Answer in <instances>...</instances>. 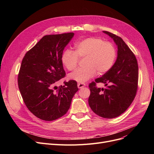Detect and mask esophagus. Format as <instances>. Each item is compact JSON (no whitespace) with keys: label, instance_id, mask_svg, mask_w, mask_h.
<instances>
[{"label":"esophagus","instance_id":"34e87169","mask_svg":"<svg viewBox=\"0 0 154 154\" xmlns=\"http://www.w3.org/2000/svg\"><path fill=\"white\" fill-rule=\"evenodd\" d=\"M77 86H78V88H81L85 87V84L84 83H78Z\"/></svg>","mask_w":154,"mask_h":154}]
</instances>
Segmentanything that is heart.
<instances>
[{"label": "heart", "mask_w": 154, "mask_h": 154, "mask_svg": "<svg viewBox=\"0 0 154 154\" xmlns=\"http://www.w3.org/2000/svg\"><path fill=\"white\" fill-rule=\"evenodd\" d=\"M75 51L64 50L61 55L63 66L71 71L75 69L80 58H85V67L77 69L69 75V78L78 82H85L99 74L109 71L114 65L117 50L114 44L104 41L99 37H90L79 40L75 44Z\"/></svg>", "instance_id": "b5f03b06"}]
</instances>
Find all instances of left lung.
<instances>
[{"instance_id":"1","label":"left lung","mask_w":154,"mask_h":154,"mask_svg":"<svg viewBox=\"0 0 154 154\" xmlns=\"http://www.w3.org/2000/svg\"><path fill=\"white\" fill-rule=\"evenodd\" d=\"M103 32L117 45V58L109 71L88 85V104L97 115L113 119L123 114L134 100L138 88L139 67L134 54L122 38L111 32ZM97 83H104L106 88H98Z\"/></svg>"}]
</instances>
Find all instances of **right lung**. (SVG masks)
<instances>
[{
	"mask_svg": "<svg viewBox=\"0 0 154 154\" xmlns=\"http://www.w3.org/2000/svg\"><path fill=\"white\" fill-rule=\"evenodd\" d=\"M73 32L44 36L22 59L18 86L27 109L38 119L52 121L65 115L78 91L75 80L55 85L66 76L61 55Z\"/></svg>",
	"mask_w": 154,
	"mask_h": 154,
	"instance_id": "add662e5",
	"label": "right lung"
}]
</instances>
